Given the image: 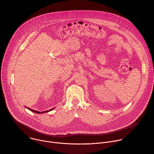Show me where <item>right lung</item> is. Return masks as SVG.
<instances>
[{
	"label": "right lung",
	"mask_w": 154,
	"mask_h": 154,
	"mask_svg": "<svg viewBox=\"0 0 154 154\" xmlns=\"http://www.w3.org/2000/svg\"><path fill=\"white\" fill-rule=\"evenodd\" d=\"M26 108H27L28 109H29L30 111H32V112H35V113H37V114H43V113H45V112H49V111H51V110H53L54 108H53V109H50L49 110H47V111H44V112H38V111H37V110H32V109H30V108H28V107H26Z\"/></svg>",
	"instance_id": "right-lung-1"
}]
</instances>
